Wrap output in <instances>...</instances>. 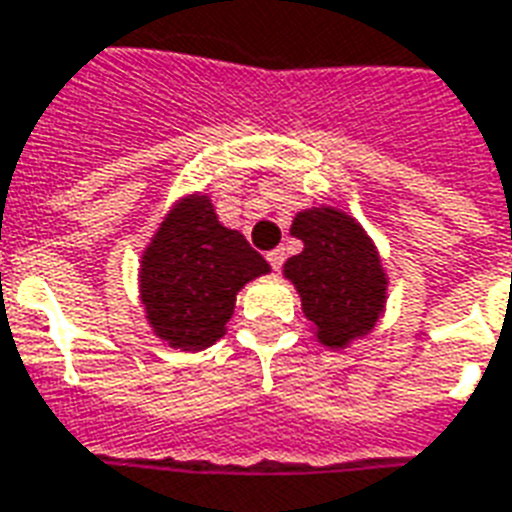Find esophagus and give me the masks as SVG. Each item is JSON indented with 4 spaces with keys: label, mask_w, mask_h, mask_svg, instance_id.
<instances>
[{
    "label": "esophagus",
    "mask_w": 512,
    "mask_h": 512,
    "mask_svg": "<svg viewBox=\"0 0 512 512\" xmlns=\"http://www.w3.org/2000/svg\"><path fill=\"white\" fill-rule=\"evenodd\" d=\"M267 261H270L272 270L278 272L280 267H283V261H286V253L280 251V248H278V251H270V253H267Z\"/></svg>",
    "instance_id": "34e87169"
}]
</instances>
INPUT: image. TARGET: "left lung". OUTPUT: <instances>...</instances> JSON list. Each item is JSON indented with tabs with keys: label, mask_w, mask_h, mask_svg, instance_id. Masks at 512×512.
<instances>
[{
	"label": "left lung",
	"mask_w": 512,
	"mask_h": 512,
	"mask_svg": "<svg viewBox=\"0 0 512 512\" xmlns=\"http://www.w3.org/2000/svg\"><path fill=\"white\" fill-rule=\"evenodd\" d=\"M291 234L305 242L283 267L299 297L315 337L326 348L364 337L386 307V272L372 240L348 213L334 207L302 210Z\"/></svg>",
	"instance_id": "8db88e82"
}]
</instances>
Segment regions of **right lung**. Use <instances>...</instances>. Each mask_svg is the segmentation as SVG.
I'll return each mask as SVG.
<instances>
[{"mask_svg": "<svg viewBox=\"0 0 512 512\" xmlns=\"http://www.w3.org/2000/svg\"><path fill=\"white\" fill-rule=\"evenodd\" d=\"M270 264L226 229L202 194L180 199L142 253L140 299L148 324L169 348L202 351L226 334L234 299Z\"/></svg>", "mask_w": 512, "mask_h": 512, "instance_id": "add662e5", "label": "right lung"}]
</instances>
